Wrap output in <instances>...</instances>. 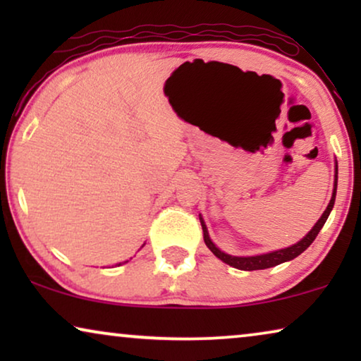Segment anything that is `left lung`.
<instances>
[{
    "label": "left lung",
    "instance_id": "obj_1",
    "mask_svg": "<svg viewBox=\"0 0 361 361\" xmlns=\"http://www.w3.org/2000/svg\"><path fill=\"white\" fill-rule=\"evenodd\" d=\"M337 174H338V167L335 166V184H334V194H332V199H330V204L327 205V209L322 214V216L317 220V224L314 225V228L309 231L307 235L304 236L302 240L299 241V243H295L293 246H289V248H284V250H278V251H273V253H266V255H259V256H246V258H240V256H230L224 253V251H220L216 246L212 243L210 236H209V231H207V226L204 225V221L200 220L202 224V230H204V241L205 245L209 246V250L214 253L216 258H220L224 263L233 266L236 269H243V271H255V269H266V268H273V266H278L281 263H284V261H290L294 259L295 256H299L300 253H304L305 250L309 248L310 245H312V241L317 238L319 231L322 230V226L325 221H327L330 212L334 209V204H335V194H337Z\"/></svg>",
    "mask_w": 361,
    "mask_h": 361
}]
</instances>
